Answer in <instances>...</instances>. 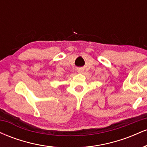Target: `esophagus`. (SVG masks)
<instances>
[{
  "mask_svg": "<svg viewBox=\"0 0 147 147\" xmlns=\"http://www.w3.org/2000/svg\"><path fill=\"white\" fill-rule=\"evenodd\" d=\"M78 72H82V70H79Z\"/></svg>",
  "mask_w": 147,
  "mask_h": 147,
  "instance_id": "1",
  "label": "esophagus"
}]
</instances>
